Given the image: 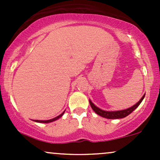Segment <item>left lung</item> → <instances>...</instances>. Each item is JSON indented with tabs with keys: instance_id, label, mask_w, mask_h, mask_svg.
Returning <instances> with one entry per match:
<instances>
[{
	"instance_id": "1",
	"label": "left lung",
	"mask_w": 160,
	"mask_h": 160,
	"mask_svg": "<svg viewBox=\"0 0 160 160\" xmlns=\"http://www.w3.org/2000/svg\"><path fill=\"white\" fill-rule=\"evenodd\" d=\"M144 95L141 98V100L138 102L137 104H135V105L132 106V107L128 108V109L122 110V111H103V110L100 109L98 107L95 105L92 102L89 100V104H90L92 108L94 111L97 114L101 116V117H104V118L107 119H120V118H124V117H127L128 115H129L130 113H132L133 111H135L136 108L138 107L139 104L141 103L142 100L144 98Z\"/></svg>"
}]
</instances>
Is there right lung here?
Here are the masks:
<instances>
[{
	"label": "right lung",
	"instance_id": "obj_1",
	"mask_svg": "<svg viewBox=\"0 0 160 160\" xmlns=\"http://www.w3.org/2000/svg\"><path fill=\"white\" fill-rule=\"evenodd\" d=\"M63 113H64V112L62 113V114H60L59 116H58V117H55V118L52 119V120H34V121H35V122H43V123H48V122H52V121H55V120H58V118H60V117H61L63 115Z\"/></svg>",
	"mask_w": 160,
	"mask_h": 160
}]
</instances>
